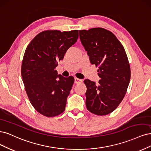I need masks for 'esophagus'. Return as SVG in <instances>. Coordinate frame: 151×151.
Masks as SVG:
<instances>
[{"instance_id": "34e87169", "label": "esophagus", "mask_w": 151, "mask_h": 151, "mask_svg": "<svg viewBox=\"0 0 151 151\" xmlns=\"http://www.w3.org/2000/svg\"><path fill=\"white\" fill-rule=\"evenodd\" d=\"M75 83L76 84H79V83H82V80H80V79L77 78H75Z\"/></svg>"}]
</instances>
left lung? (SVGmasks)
<instances>
[{"mask_svg":"<svg viewBox=\"0 0 151 151\" xmlns=\"http://www.w3.org/2000/svg\"><path fill=\"white\" fill-rule=\"evenodd\" d=\"M90 63L99 67V84L86 79V106L96 115H108L122 101L130 79V67L124 46L111 31L101 27L80 30Z\"/></svg>","mask_w":151,"mask_h":151,"instance_id":"obj_1","label":"left lung"}]
</instances>
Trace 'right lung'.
I'll return each instance as SVG.
<instances>
[{"instance_id": "obj_1", "label": "right lung", "mask_w": 151, "mask_h": 151, "mask_svg": "<svg viewBox=\"0 0 151 151\" xmlns=\"http://www.w3.org/2000/svg\"><path fill=\"white\" fill-rule=\"evenodd\" d=\"M78 37V30L44 31L34 37L24 52L21 75L26 93L33 107L47 117L65 110L75 79L58 75L55 68Z\"/></svg>"}]
</instances>
